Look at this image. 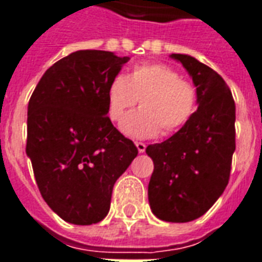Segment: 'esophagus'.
Listing matches in <instances>:
<instances>
[{
    "mask_svg": "<svg viewBox=\"0 0 262 262\" xmlns=\"http://www.w3.org/2000/svg\"><path fill=\"white\" fill-rule=\"evenodd\" d=\"M136 147L139 152H144L146 151V144L144 143H141V141H136Z\"/></svg>",
    "mask_w": 262,
    "mask_h": 262,
    "instance_id": "1",
    "label": "esophagus"
}]
</instances>
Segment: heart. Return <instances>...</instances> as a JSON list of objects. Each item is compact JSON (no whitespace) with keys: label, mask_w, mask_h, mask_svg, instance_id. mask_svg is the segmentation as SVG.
<instances>
[{"label":"heart","mask_w":262,"mask_h":262,"mask_svg":"<svg viewBox=\"0 0 262 262\" xmlns=\"http://www.w3.org/2000/svg\"><path fill=\"white\" fill-rule=\"evenodd\" d=\"M140 100L141 110L122 122L126 136L148 139L170 135L190 121L199 102L195 87L164 63L144 62L123 76L116 75L106 90V106L111 121L121 122Z\"/></svg>","instance_id":"1"}]
</instances>
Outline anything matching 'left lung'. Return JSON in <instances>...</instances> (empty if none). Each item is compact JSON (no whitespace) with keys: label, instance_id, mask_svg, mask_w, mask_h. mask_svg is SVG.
Listing matches in <instances>:
<instances>
[{"label":"left lung","instance_id":"1","mask_svg":"<svg viewBox=\"0 0 262 262\" xmlns=\"http://www.w3.org/2000/svg\"><path fill=\"white\" fill-rule=\"evenodd\" d=\"M170 58L189 72L199 106L173 136L146 148L154 162L148 201L157 218L190 222L210 210L229 182L236 108L230 89L214 69L185 54Z\"/></svg>","mask_w":262,"mask_h":262}]
</instances>
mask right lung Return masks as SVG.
<instances>
[{
  "label": "right lung",
  "instance_id": "obj_1",
  "mask_svg": "<svg viewBox=\"0 0 262 262\" xmlns=\"http://www.w3.org/2000/svg\"><path fill=\"white\" fill-rule=\"evenodd\" d=\"M129 57L80 50L42 75L28 106L26 154L42 199L69 224L106 216L137 147L112 125L106 90Z\"/></svg>",
  "mask_w": 262,
  "mask_h": 262
}]
</instances>
